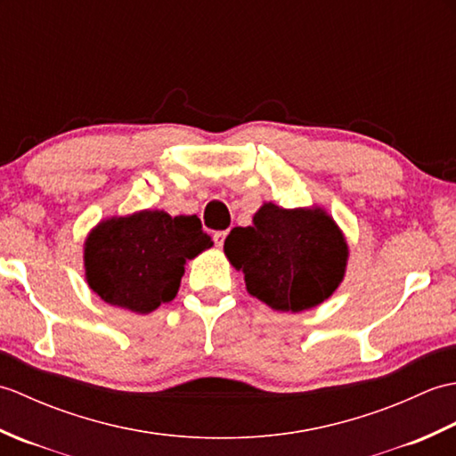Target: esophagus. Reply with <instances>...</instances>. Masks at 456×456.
Instances as JSON below:
<instances>
[{"label": "esophagus", "instance_id": "esophagus-1", "mask_svg": "<svg viewBox=\"0 0 456 456\" xmlns=\"http://www.w3.org/2000/svg\"><path fill=\"white\" fill-rule=\"evenodd\" d=\"M225 237H227V231H217L216 235H213V240H216V247H223V243H225Z\"/></svg>", "mask_w": 456, "mask_h": 456}]
</instances>
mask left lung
I'll use <instances>...</instances> for the list:
<instances>
[{"mask_svg":"<svg viewBox=\"0 0 456 456\" xmlns=\"http://www.w3.org/2000/svg\"><path fill=\"white\" fill-rule=\"evenodd\" d=\"M225 256L245 274L247 292L274 312H305L343 282L348 245L341 227L319 208L284 209L266 201L253 225L235 227Z\"/></svg>","mask_w":456,"mask_h":456,"instance_id":"1","label":"left lung"}]
</instances>
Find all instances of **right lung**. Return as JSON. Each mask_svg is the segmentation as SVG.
<instances>
[{
	"label": "right lung",
	"instance_id": "1",
	"mask_svg": "<svg viewBox=\"0 0 456 456\" xmlns=\"http://www.w3.org/2000/svg\"><path fill=\"white\" fill-rule=\"evenodd\" d=\"M211 245L198 216L142 209L103 219L84 240L86 282L105 304L151 314L176 297L188 260Z\"/></svg>",
	"mask_w": 456,
	"mask_h": 456
}]
</instances>
